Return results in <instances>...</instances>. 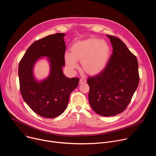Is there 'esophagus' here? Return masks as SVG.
<instances>
[{"label": "esophagus", "mask_w": 156, "mask_h": 156, "mask_svg": "<svg viewBox=\"0 0 156 156\" xmlns=\"http://www.w3.org/2000/svg\"><path fill=\"white\" fill-rule=\"evenodd\" d=\"M86 82V79H84V78H81V79L80 80V84H84V83H85Z\"/></svg>", "instance_id": "34e87169"}]
</instances>
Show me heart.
I'll return each mask as SVG.
<instances>
[{"mask_svg":"<svg viewBox=\"0 0 156 156\" xmlns=\"http://www.w3.org/2000/svg\"><path fill=\"white\" fill-rule=\"evenodd\" d=\"M110 54V47L105 41L90 37L75 42L70 48V53L65 52L64 60L71 70L77 69V62H80L87 74L95 76L105 69Z\"/></svg>","mask_w":156,"mask_h":156,"instance_id":"heart-1","label":"heart"}]
</instances>
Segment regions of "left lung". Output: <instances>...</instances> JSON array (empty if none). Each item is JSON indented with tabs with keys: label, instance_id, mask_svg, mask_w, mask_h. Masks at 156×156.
Listing matches in <instances>:
<instances>
[{
	"label": "left lung",
	"instance_id": "1",
	"mask_svg": "<svg viewBox=\"0 0 156 156\" xmlns=\"http://www.w3.org/2000/svg\"><path fill=\"white\" fill-rule=\"evenodd\" d=\"M113 48L108 63L100 74L89 77L88 99L96 113L114 116L126 108L138 86L136 57L119 38L107 35Z\"/></svg>",
	"mask_w": 156,
	"mask_h": 156
}]
</instances>
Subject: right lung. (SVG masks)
I'll return each instance as SVG.
<instances>
[{
	"mask_svg": "<svg viewBox=\"0 0 156 156\" xmlns=\"http://www.w3.org/2000/svg\"><path fill=\"white\" fill-rule=\"evenodd\" d=\"M64 33H56L39 39L29 47L18 66V77L22 98L37 115L54 118L67 107L70 93L78 85L79 78L66 77L65 66L66 46ZM46 57L50 64L49 75L42 80L34 74L35 63Z\"/></svg>",
	"mask_w": 156,
	"mask_h": 156,
	"instance_id": "right-lung-1",
	"label": "right lung"
}]
</instances>
